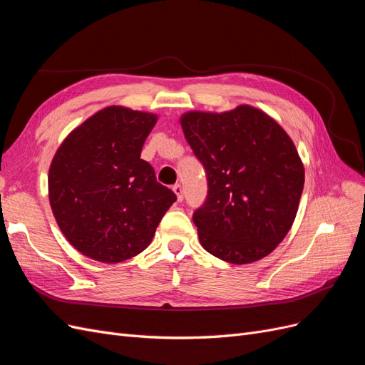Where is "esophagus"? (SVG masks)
I'll return each instance as SVG.
<instances>
[{"instance_id": "1", "label": "esophagus", "mask_w": 365, "mask_h": 365, "mask_svg": "<svg viewBox=\"0 0 365 365\" xmlns=\"http://www.w3.org/2000/svg\"><path fill=\"white\" fill-rule=\"evenodd\" d=\"M172 190H173V193H175V195H177L178 200H180V202H181L182 197H184V195H182V187H181V184H175V185L172 187Z\"/></svg>"}]
</instances>
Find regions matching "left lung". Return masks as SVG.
Masks as SVG:
<instances>
[{"mask_svg": "<svg viewBox=\"0 0 365 365\" xmlns=\"http://www.w3.org/2000/svg\"><path fill=\"white\" fill-rule=\"evenodd\" d=\"M181 127L208 181L205 202L193 215L200 245L232 264L267 257L290 231L304 190L293 140L250 106L188 111Z\"/></svg>", "mask_w": 365, "mask_h": 365, "instance_id": "left-lung-1", "label": "left lung"}]
</instances>
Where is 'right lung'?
Returning a JSON list of instances; mask_svg holds the SVG:
<instances>
[{
	"mask_svg": "<svg viewBox=\"0 0 365 365\" xmlns=\"http://www.w3.org/2000/svg\"><path fill=\"white\" fill-rule=\"evenodd\" d=\"M155 122L153 113L106 107L57 149L49 204L63 235L83 255L115 264L140 254L177 200L140 158Z\"/></svg>",
	"mask_w": 365,
	"mask_h": 365,
	"instance_id": "obj_1",
	"label": "right lung"
}]
</instances>
